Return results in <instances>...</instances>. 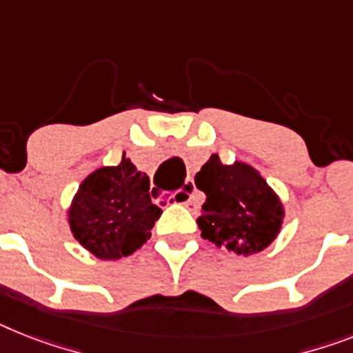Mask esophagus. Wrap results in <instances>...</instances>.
<instances>
[{
  "instance_id": "obj_1",
  "label": "esophagus",
  "mask_w": 353,
  "mask_h": 353,
  "mask_svg": "<svg viewBox=\"0 0 353 353\" xmlns=\"http://www.w3.org/2000/svg\"><path fill=\"white\" fill-rule=\"evenodd\" d=\"M194 191H196V188H194L193 180H185V183H183L182 188V194H183V205L188 209H191V211H194L196 209V202H194Z\"/></svg>"
}]
</instances>
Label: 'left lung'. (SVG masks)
<instances>
[{
  "label": "left lung",
  "mask_w": 353,
  "mask_h": 353,
  "mask_svg": "<svg viewBox=\"0 0 353 353\" xmlns=\"http://www.w3.org/2000/svg\"><path fill=\"white\" fill-rule=\"evenodd\" d=\"M194 183L205 193L196 220L203 240L238 256L256 254L276 240L283 223V203L252 165H227L211 155Z\"/></svg>",
  "instance_id": "left-lung-1"
}]
</instances>
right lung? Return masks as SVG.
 Wrapping results in <instances>:
<instances>
[{
	"label": "right lung",
	"instance_id": "1",
	"mask_svg": "<svg viewBox=\"0 0 353 353\" xmlns=\"http://www.w3.org/2000/svg\"><path fill=\"white\" fill-rule=\"evenodd\" d=\"M162 209L151 203L150 176L122 155L83 180L68 209L74 238L99 260L133 254L150 240Z\"/></svg>",
	"mask_w": 353,
	"mask_h": 353
}]
</instances>
